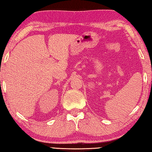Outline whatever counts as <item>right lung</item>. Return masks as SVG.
Wrapping results in <instances>:
<instances>
[{"instance_id":"1","label":"right lung","mask_w":152,"mask_h":152,"mask_svg":"<svg viewBox=\"0 0 152 152\" xmlns=\"http://www.w3.org/2000/svg\"><path fill=\"white\" fill-rule=\"evenodd\" d=\"M0 83H1V82H0Z\"/></svg>"}]
</instances>
